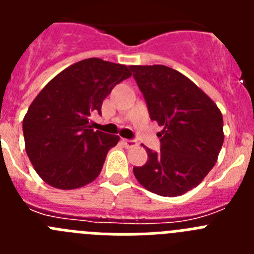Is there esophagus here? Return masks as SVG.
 Returning a JSON list of instances; mask_svg holds the SVG:
<instances>
[{
	"instance_id": "34e87169",
	"label": "esophagus",
	"mask_w": 254,
	"mask_h": 254,
	"mask_svg": "<svg viewBox=\"0 0 254 254\" xmlns=\"http://www.w3.org/2000/svg\"><path fill=\"white\" fill-rule=\"evenodd\" d=\"M123 145H125V147H127V149H132V147L137 146V141H134V140H123Z\"/></svg>"
}]
</instances>
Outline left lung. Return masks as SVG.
I'll list each match as a JSON object with an SVG mask.
<instances>
[{"instance_id":"1","label":"left lung","mask_w":254,"mask_h":254,"mask_svg":"<svg viewBox=\"0 0 254 254\" xmlns=\"http://www.w3.org/2000/svg\"><path fill=\"white\" fill-rule=\"evenodd\" d=\"M149 108L163 126L160 151L146 147L147 161L134 167L142 187L164 197L186 193L208 174L224 142L223 114L183 73L164 64L129 66Z\"/></svg>"}]
</instances>
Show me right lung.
<instances>
[{
    "label": "right lung",
    "mask_w": 254,
    "mask_h": 254,
    "mask_svg": "<svg viewBox=\"0 0 254 254\" xmlns=\"http://www.w3.org/2000/svg\"><path fill=\"white\" fill-rule=\"evenodd\" d=\"M127 66L87 58L71 64L42 89L22 121L25 150L38 176L58 190H76L98 178L120 136L94 131L112 89L131 76Z\"/></svg>",
    "instance_id": "add662e5"
}]
</instances>
